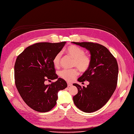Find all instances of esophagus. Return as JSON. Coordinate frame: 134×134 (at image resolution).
<instances>
[{
  "mask_svg": "<svg viewBox=\"0 0 134 134\" xmlns=\"http://www.w3.org/2000/svg\"><path fill=\"white\" fill-rule=\"evenodd\" d=\"M67 84H68V87H71V86H72V84L71 83H69V82H68Z\"/></svg>",
  "mask_w": 134,
  "mask_h": 134,
  "instance_id": "1",
  "label": "esophagus"
}]
</instances>
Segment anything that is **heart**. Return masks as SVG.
Masks as SVG:
<instances>
[{
    "label": "heart",
    "instance_id": "heart-1",
    "mask_svg": "<svg viewBox=\"0 0 134 134\" xmlns=\"http://www.w3.org/2000/svg\"><path fill=\"white\" fill-rule=\"evenodd\" d=\"M65 51L67 54L74 59L73 65L76 66L80 71L85 72L90 68L91 60L90 56L85 54L84 50L75 45L68 46ZM61 59V53H59L53 58V63L56 67L59 66ZM78 75L76 69H64L60 71V76L67 81H72Z\"/></svg>",
    "mask_w": 134,
    "mask_h": 134
}]
</instances>
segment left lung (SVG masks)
I'll list each match as a JSON object with an SVG mask.
<instances>
[{
    "label": "left lung",
    "mask_w": 134,
    "mask_h": 134,
    "mask_svg": "<svg viewBox=\"0 0 134 134\" xmlns=\"http://www.w3.org/2000/svg\"><path fill=\"white\" fill-rule=\"evenodd\" d=\"M90 51L91 64L77 81H89L87 87L76 83L77 93L73 97L76 107L85 113L94 112L105 104L116 90L118 66L116 58L105 46L92 42H72Z\"/></svg>",
    "instance_id": "left-lung-1"
}]
</instances>
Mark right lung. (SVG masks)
Wrapping results in <instances>:
<instances>
[{"mask_svg": "<svg viewBox=\"0 0 134 134\" xmlns=\"http://www.w3.org/2000/svg\"><path fill=\"white\" fill-rule=\"evenodd\" d=\"M66 42L37 43L29 46L17 57L14 66L15 82L24 102L33 110L46 113L56 105L58 93L68 86L58 78L53 60ZM58 79L46 85L45 81Z\"/></svg>", "mask_w": 134, "mask_h": 134, "instance_id": "obj_1", "label": "right lung"}]
</instances>
